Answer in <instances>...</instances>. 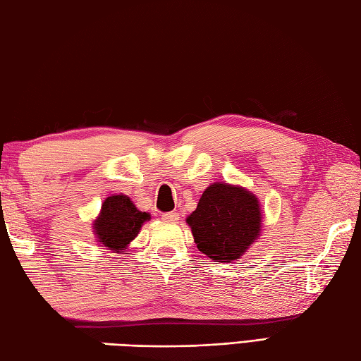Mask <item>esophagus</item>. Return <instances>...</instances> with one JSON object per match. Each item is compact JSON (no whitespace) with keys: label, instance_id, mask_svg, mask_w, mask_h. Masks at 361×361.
I'll return each instance as SVG.
<instances>
[{"label":"esophagus","instance_id":"34e87169","mask_svg":"<svg viewBox=\"0 0 361 361\" xmlns=\"http://www.w3.org/2000/svg\"><path fill=\"white\" fill-rule=\"evenodd\" d=\"M163 219L164 221H171V224H175L176 220L180 219V216H178V212H166V214H163Z\"/></svg>","mask_w":361,"mask_h":361}]
</instances>
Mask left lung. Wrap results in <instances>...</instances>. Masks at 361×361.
Wrapping results in <instances>:
<instances>
[{
    "label": "left lung",
    "mask_w": 361,
    "mask_h": 361,
    "mask_svg": "<svg viewBox=\"0 0 361 361\" xmlns=\"http://www.w3.org/2000/svg\"><path fill=\"white\" fill-rule=\"evenodd\" d=\"M198 251L214 262L240 259L260 237L262 211L251 190L229 183H212L197 209L186 219Z\"/></svg>",
    "instance_id": "8db88e82"
}]
</instances>
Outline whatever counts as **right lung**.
I'll return each instance as SVG.
<instances>
[{"instance_id": "1", "label": "right lung", "mask_w": 361, "mask_h": 361, "mask_svg": "<svg viewBox=\"0 0 361 361\" xmlns=\"http://www.w3.org/2000/svg\"><path fill=\"white\" fill-rule=\"evenodd\" d=\"M149 220L150 214L137 209L130 197L113 194L105 198L99 216L93 220L96 242L110 252L124 251Z\"/></svg>"}]
</instances>
